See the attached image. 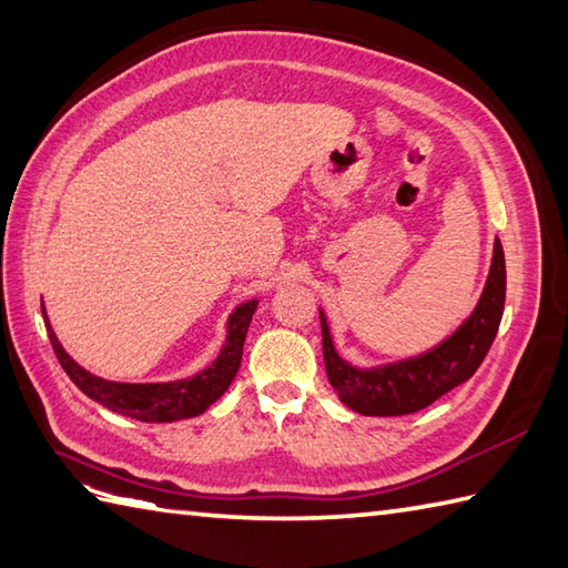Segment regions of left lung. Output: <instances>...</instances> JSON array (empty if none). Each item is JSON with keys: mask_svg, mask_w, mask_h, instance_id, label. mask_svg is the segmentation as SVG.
<instances>
[{"mask_svg": "<svg viewBox=\"0 0 568 568\" xmlns=\"http://www.w3.org/2000/svg\"><path fill=\"white\" fill-rule=\"evenodd\" d=\"M505 308V252L495 240L493 267L483 296L463 326L434 351L409 361L382 365L373 369L353 367L341 361L333 348L328 323L321 314L323 363L333 389L341 402L365 416H402L429 407L460 382L473 377L488 355L500 328Z\"/></svg>", "mask_w": 568, "mask_h": 568, "instance_id": "8db88e82", "label": "left lung"}]
</instances>
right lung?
Segmentation results:
<instances>
[{
    "label": "right lung",
    "instance_id": "obj_1",
    "mask_svg": "<svg viewBox=\"0 0 568 568\" xmlns=\"http://www.w3.org/2000/svg\"><path fill=\"white\" fill-rule=\"evenodd\" d=\"M254 311H257V301H250V304H242L230 316L227 343L223 345V351H220L217 361L211 367L191 379L161 382V385H126V382H110L90 375L88 369L80 367L63 351V345L58 343L49 321H45V331H49V341L53 345L58 363H61L68 377L75 382V387L83 395L95 399L102 407L132 416V419L139 422H179L203 414L230 387V382H233L240 369L242 345H245V335Z\"/></svg>",
    "mask_w": 568,
    "mask_h": 568
}]
</instances>
